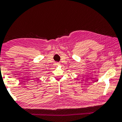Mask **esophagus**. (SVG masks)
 <instances>
[{"mask_svg":"<svg viewBox=\"0 0 122 122\" xmlns=\"http://www.w3.org/2000/svg\"><path fill=\"white\" fill-rule=\"evenodd\" d=\"M60 65V63H58V62H56V63H55V66H59Z\"/></svg>","mask_w":122,"mask_h":122,"instance_id":"esophagus-1","label":"esophagus"}]
</instances>
